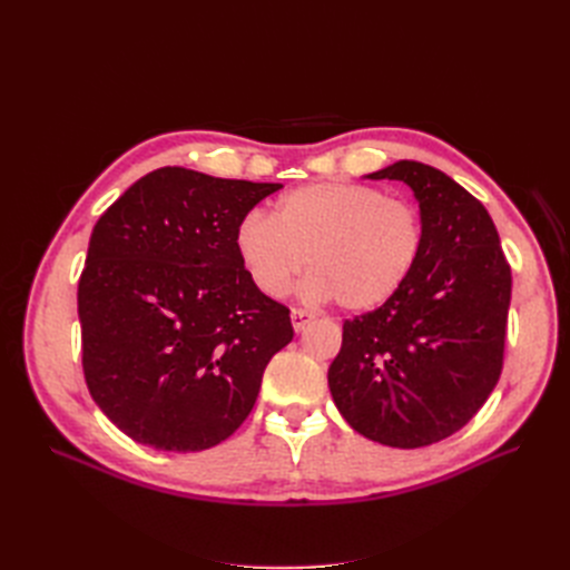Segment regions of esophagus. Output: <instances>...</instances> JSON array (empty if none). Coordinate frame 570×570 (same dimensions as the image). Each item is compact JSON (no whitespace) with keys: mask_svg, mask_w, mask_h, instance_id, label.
<instances>
[{"mask_svg":"<svg viewBox=\"0 0 570 570\" xmlns=\"http://www.w3.org/2000/svg\"><path fill=\"white\" fill-rule=\"evenodd\" d=\"M289 318H292V327H295V331L299 333V331H304V327H306L308 323L314 321V314L306 312V308H292Z\"/></svg>","mask_w":570,"mask_h":570,"instance_id":"obj_1","label":"esophagus"}]
</instances>
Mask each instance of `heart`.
Returning a JSON list of instances; mask_svg holds the SVG:
<instances>
[{"label": "heart", "mask_w": 570, "mask_h": 570, "mask_svg": "<svg viewBox=\"0 0 570 570\" xmlns=\"http://www.w3.org/2000/svg\"><path fill=\"white\" fill-rule=\"evenodd\" d=\"M425 247L421 212L385 189L361 183H316L275 204L273 218L249 212L235 228V249L266 297H285L302 268L312 299H337L371 312L400 292Z\"/></svg>", "instance_id": "1"}]
</instances>
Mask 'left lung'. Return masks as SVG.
Returning a JSON list of instances; mask_svg holds the SVG:
<instances>
[{"instance_id": "left-lung-1", "label": "left lung", "mask_w": 570, "mask_h": 570, "mask_svg": "<svg viewBox=\"0 0 570 570\" xmlns=\"http://www.w3.org/2000/svg\"><path fill=\"white\" fill-rule=\"evenodd\" d=\"M368 178L413 189L425 247L392 299L344 321L327 385L356 433L416 450L454 435L492 394L504 364L511 266L485 206L442 170L396 161Z\"/></svg>"}]
</instances>
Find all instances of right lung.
Masks as SVG:
<instances>
[{
  "instance_id": "add662e5",
  "label": "right lung",
  "mask_w": 570,
  "mask_h": 570,
  "mask_svg": "<svg viewBox=\"0 0 570 570\" xmlns=\"http://www.w3.org/2000/svg\"><path fill=\"white\" fill-rule=\"evenodd\" d=\"M281 187L166 166L99 216L78 283L82 371L135 442L202 452L249 416L295 331L252 283L235 228Z\"/></svg>"
}]
</instances>
